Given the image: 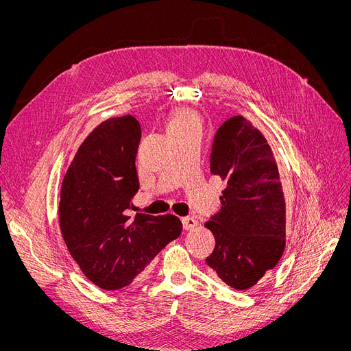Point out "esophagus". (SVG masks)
Returning a JSON list of instances; mask_svg holds the SVG:
<instances>
[{
    "label": "esophagus",
    "mask_w": 351,
    "mask_h": 351,
    "mask_svg": "<svg viewBox=\"0 0 351 351\" xmlns=\"http://www.w3.org/2000/svg\"><path fill=\"white\" fill-rule=\"evenodd\" d=\"M182 226L185 230H191L195 229L197 226V220L195 217L186 216V217H182Z\"/></svg>",
    "instance_id": "esophagus-1"
}]
</instances>
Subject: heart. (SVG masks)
I'll use <instances>...</instances> for the list:
<instances>
[{
  "mask_svg": "<svg viewBox=\"0 0 351 351\" xmlns=\"http://www.w3.org/2000/svg\"><path fill=\"white\" fill-rule=\"evenodd\" d=\"M202 131V118L192 109H179L168 123L169 135Z\"/></svg>",
  "mask_w": 351,
  "mask_h": 351,
  "instance_id": "obj_1",
  "label": "heart"
}]
</instances>
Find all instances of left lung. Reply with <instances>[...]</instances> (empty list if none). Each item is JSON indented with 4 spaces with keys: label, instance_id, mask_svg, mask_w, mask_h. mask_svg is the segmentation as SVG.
<instances>
[{
    "label": "left lung",
    "instance_id": "obj_1",
    "mask_svg": "<svg viewBox=\"0 0 351 351\" xmlns=\"http://www.w3.org/2000/svg\"><path fill=\"white\" fill-rule=\"evenodd\" d=\"M210 172L225 180L220 212L206 228L216 246L206 263L236 290L253 287L279 263L286 245V205L273 152L259 129L236 115L217 129Z\"/></svg>",
    "mask_w": 351,
    "mask_h": 351
}]
</instances>
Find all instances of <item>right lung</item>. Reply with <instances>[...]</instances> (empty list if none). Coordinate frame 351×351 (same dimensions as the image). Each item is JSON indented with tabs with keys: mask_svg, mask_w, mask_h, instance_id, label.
I'll use <instances>...</instances> for the list:
<instances>
[{
	"mask_svg": "<svg viewBox=\"0 0 351 351\" xmlns=\"http://www.w3.org/2000/svg\"><path fill=\"white\" fill-rule=\"evenodd\" d=\"M139 141L141 125L132 115L102 122L80 146L61 186L65 245L82 273L104 290L131 285L182 232L173 215L128 216L139 189Z\"/></svg>",
	"mask_w": 351,
	"mask_h": 351,
	"instance_id": "right-lung-1",
	"label": "right lung"
}]
</instances>
